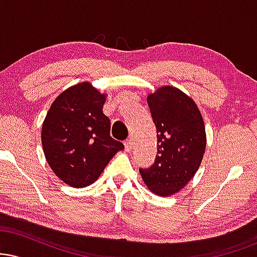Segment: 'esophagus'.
Masks as SVG:
<instances>
[{"label":"esophagus","instance_id":"esophagus-1","mask_svg":"<svg viewBox=\"0 0 257 257\" xmlns=\"http://www.w3.org/2000/svg\"><path fill=\"white\" fill-rule=\"evenodd\" d=\"M132 147H133V141H132V139H128V140H125L124 141V150L126 152H129L132 150Z\"/></svg>","mask_w":257,"mask_h":257}]
</instances>
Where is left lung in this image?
<instances>
[{
  "instance_id": "left-lung-1",
  "label": "left lung",
  "mask_w": 257,
  "mask_h": 257,
  "mask_svg": "<svg viewBox=\"0 0 257 257\" xmlns=\"http://www.w3.org/2000/svg\"><path fill=\"white\" fill-rule=\"evenodd\" d=\"M157 129V156L152 167L139 169L151 192L173 196L199 169L206 146L205 125L194 100L173 85L147 95Z\"/></svg>"
}]
</instances>
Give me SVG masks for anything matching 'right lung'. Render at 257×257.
<instances>
[{"instance_id": "obj_1", "label": "right lung", "mask_w": 257, "mask_h": 257, "mask_svg": "<svg viewBox=\"0 0 257 257\" xmlns=\"http://www.w3.org/2000/svg\"><path fill=\"white\" fill-rule=\"evenodd\" d=\"M106 96L90 82H81L59 94L43 120L41 140L47 163L71 187L94 184L124 149L110 137V119L102 112Z\"/></svg>"}]
</instances>
